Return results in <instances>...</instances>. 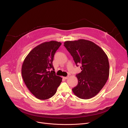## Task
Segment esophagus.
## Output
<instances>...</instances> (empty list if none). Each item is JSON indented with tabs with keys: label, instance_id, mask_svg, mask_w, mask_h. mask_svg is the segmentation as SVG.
Wrapping results in <instances>:
<instances>
[{
	"label": "esophagus",
	"instance_id": "obj_1",
	"mask_svg": "<svg viewBox=\"0 0 128 128\" xmlns=\"http://www.w3.org/2000/svg\"><path fill=\"white\" fill-rule=\"evenodd\" d=\"M68 78V77L67 76V77H63V78L64 80H67V79Z\"/></svg>",
	"mask_w": 128,
	"mask_h": 128
}]
</instances>
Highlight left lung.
<instances>
[{"label":"left lung","instance_id":"left-lung-1","mask_svg":"<svg viewBox=\"0 0 128 128\" xmlns=\"http://www.w3.org/2000/svg\"><path fill=\"white\" fill-rule=\"evenodd\" d=\"M64 46L82 71L76 76L78 84L72 89L78 98L88 99L95 96L105 84L109 74L108 57L92 42L85 40L66 41Z\"/></svg>","mask_w":128,"mask_h":128}]
</instances>
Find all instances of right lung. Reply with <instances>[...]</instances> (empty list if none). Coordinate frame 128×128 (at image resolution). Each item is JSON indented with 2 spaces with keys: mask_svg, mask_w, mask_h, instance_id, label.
I'll return each instance as SVG.
<instances>
[{
  "mask_svg": "<svg viewBox=\"0 0 128 128\" xmlns=\"http://www.w3.org/2000/svg\"><path fill=\"white\" fill-rule=\"evenodd\" d=\"M61 45L56 41L42 43L33 48L22 66L23 80L30 92L40 100L48 99L57 92L62 78L57 76L52 65L54 54ZM52 68L51 72L48 70Z\"/></svg>",
  "mask_w": 128,
  "mask_h": 128,
  "instance_id": "1",
  "label": "right lung"
}]
</instances>
